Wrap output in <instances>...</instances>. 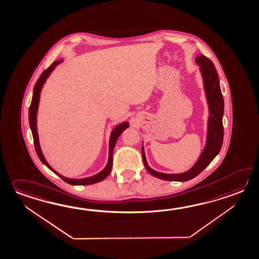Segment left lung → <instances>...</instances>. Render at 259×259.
<instances>
[{"mask_svg":"<svg viewBox=\"0 0 259 259\" xmlns=\"http://www.w3.org/2000/svg\"><path fill=\"white\" fill-rule=\"evenodd\" d=\"M196 62L200 66L203 85L206 95L207 102L209 106V119H208V134L205 148L201 152L199 160L193 167L182 174H163L157 172L151 169L146 160V156L142 146V157L144 165L148 172L153 177L167 181H188L194 179L200 172L205 169L214 157L218 155L221 150L224 138L223 127V114H224V98L219 85V78L218 71L213 66V62L203 55L196 58Z\"/></svg>","mask_w":259,"mask_h":259,"instance_id":"obj_1","label":"left lung"}]
</instances>
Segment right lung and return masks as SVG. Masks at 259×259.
Instances as JSON below:
<instances>
[{
    "label": "right lung",
    "mask_w": 259,
    "mask_h": 259,
    "mask_svg": "<svg viewBox=\"0 0 259 259\" xmlns=\"http://www.w3.org/2000/svg\"><path fill=\"white\" fill-rule=\"evenodd\" d=\"M62 60H58V61H55L51 64V66L46 69L41 75L40 78L37 80L36 84H35L34 89H33V95H32V99H31V103L29 106V126L31 129V133H32V137H33V141H34L35 150L36 153L39 157L40 161L46 164V166L48 167L51 171L57 174L58 177H60L61 179H63L65 182H67L68 184L70 185H92L96 184L98 182L102 181L104 179H106L109 176L110 172H111V168H112V153H113V150L115 147L116 142L118 140V138L120 137L121 133L123 132L126 128L129 127V123L128 122H122L121 124H119L118 126H116L110 135V138H109V161L106 167L104 168L103 170L100 172H98V175H95L90 178H87V179H71L64 178L63 176L59 175L58 172H56L52 167L48 164V162L46 161L45 157L42 155V152L40 150V143H39V138H38V133H37V125H36V119H37V110H38V105H39V100H40V94L41 87L44 85V83L46 82V79L48 78V76L52 72L54 69L56 68V66L60 63Z\"/></svg>",
    "instance_id": "1"
}]
</instances>
